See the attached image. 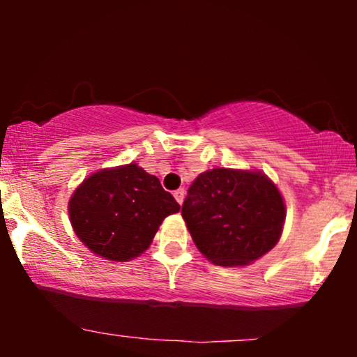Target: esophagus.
<instances>
[{"instance_id":"1","label":"esophagus","mask_w":357,"mask_h":357,"mask_svg":"<svg viewBox=\"0 0 357 357\" xmlns=\"http://www.w3.org/2000/svg\"><path fill=\"white\" fill-rule=\"evenodd\" d=\"M174 197H175V199H177V203H178V204H182V203H183V197H185V190H183V188L175 190V192H174Z\"/></svg>"}]
</instances>
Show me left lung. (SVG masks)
I'll use <instances>...</instances> for the list:
<instances>
[{
	"label": "left lung",
	"instance_id": "obj_1",
	"mask_svg": "<svg viewBox=\"0 0 357 357\" xmlns=\"http://www.w3.org/2000/svg\"><path fill=\"white\" fill-rule=\"evenodd\" d=\"M284 211L266 175L224 167L199 174L182 204L195 245L219 266L248 265L270 252L281 237Z\"/></svg>",
	"mask_w": 357,
	"mask_h": 357
}]
</instances>
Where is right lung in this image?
Wrapping results in <instances>:
<instances>
[{"instance_id":"right-lung-1","label":"right lung","mask_w":357,"mask_h":357,"mask_svg":"<svg viewBox=\"0 0 357 357\" xmlns=\"http://www.w3.org/2000/svg\"><path fill=\"white\" fill-rule=\"evenodd\" d=\"M180 204L136 164L92 174L70 199V219L87 248L112 261L148 250L160 222Z\"/></svg>"}]
</instances>
